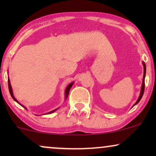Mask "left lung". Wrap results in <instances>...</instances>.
I'll list each match as a JSON object with an SVG mask.
<instances>
[{"label":"left lung","instance_id":"8db88e82","mask_svg":"<svg viewBox=\"0 0 156 156\" xmlns=\"http://www.w3.org/2000/svg\"><path fill=\"white\" fill-rule=\"evenodd\" d=\"M143 65H144V76H143V80H142V86H141V93H140V95L139 97V99L137 100L136 103H135L136 104H137L138 103H139V101H140V100L141 99V98H142L143 96V94H144V78H145V74H146V65L143 62Z\"/></svg>","mask_w":156,"mask_h":156}]
</instances>
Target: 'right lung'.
I'll list each match as a JSON object with an SVG mask.
<instances>
[{
	"mask_svg": "<svg viewBox=\"0 0 156 156\" xmlns=\"http://www.w3.org/2000/svg\"><path fill=\"white\" fill-rule=\"evenodd\" d=\"M8 83H9V92H10V94H11V96L12 97V98H13V99L15 100V101L16 102H17V103H18V102H17V100H16L15 98V97H14V95H13V92H12V87H11V83H10V80H9V79L8 80ZM73 84V83H71L69 84V85L68 86V87H67V89H66V91H65V95H66V98H67V97H68V94H69V90H70L71 87H72ZM24 108H25V107H24ZM55 110H57V109H55ZM55 110H53V111H52V112H49V113H48V114H50V113H53V112H55Z\"/></svg>",
	"mask_w": 156,
	"mask_h": 156,
	"instance_id": "1",
	"label": "right lung"
}]
</instances>
